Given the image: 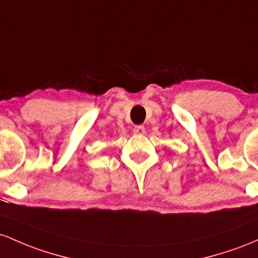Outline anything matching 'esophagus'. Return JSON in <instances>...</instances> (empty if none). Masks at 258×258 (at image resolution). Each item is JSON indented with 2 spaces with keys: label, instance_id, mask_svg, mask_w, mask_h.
Wrapping results in <instances>:
<instances>
[{
  "label": "esophagus",
  "instance_id": "34e87169",
  "mask_svg": "<svg viewBox=\"0 0 258 258\" xmlns=\"http://www.w3.org/2000/svg\"><path fill=\"white\" fill-rule=\"evenodd\" d=\"M133 132H134V134H137V135H144L145 134V126L144 125L134 126Z\"/></svg>",
  "mask_w": 258,
  "mask_h": 258
}]
</instances>
